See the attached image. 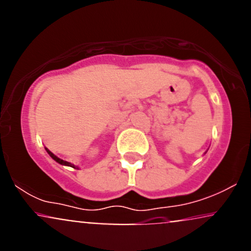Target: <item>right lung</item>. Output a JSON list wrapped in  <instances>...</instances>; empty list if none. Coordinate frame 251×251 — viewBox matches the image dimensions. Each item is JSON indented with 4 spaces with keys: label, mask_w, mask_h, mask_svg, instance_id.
Returning <instances> with one entry per match:
<instances>
[{
    "label": "right lung",
    "mask_w": 251,
    "mask_h": 251,
    "mask_svg": "<svg viewBox=\"0 0 251 251\" xmlns=\"http://www.w3.org/2000/svg\"><path fill=\"white\" fill-rule=\"evenodd\" d=\"M46 151H47V152H48V154H50V157H51V158H53V159H54V160H55V162H56V163L61 164V165H66V166H71V168H73V169H77V168H76V166H75V165H74V164H71V163L66 162V160H63V159H60V158H59V157H56V155H55V154H54V153H53V152H50V150H48V149H46Z\"/></svg>",
    "instance_id": "1"
}]
</instances>
